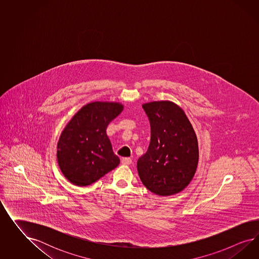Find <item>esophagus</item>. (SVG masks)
Wrapping results in <instances>:
<instances>
[{
	"label": "esophagus",
	"instance_id": "1",
	"mask_svg": "<svg viewBox=\"0 0 259 259\" xmlns=\"http://www.w3.org/2000/svg\"><path fill=\"white\" fill-rule=\"evenodd\" d=\"M121 163L123 165H129L132 163V159L130 157H122L121 158Z\"/></svg>",
	"mask_w": 259,
	"mask_h": 259
}]
</instances>
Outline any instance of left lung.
I'll return each mask as SVG.
<instances>
[{
    "label": "left lung",
    "mask_w": 259,
    "mask_h": 259,
    "mask_svg": "<svg viewBox=\"0 0 259 259\" xmlns=\"http://www.w3.org/2000/svg\"><path fill=\"white\" fill-rule=\"evenodd\" d=\"M151 127L147 152L138 163L141 182L158 196L181 192L193 180L198 163V144L184 111L169 101L144 103Z\"/></svg>",
    "instance_id": "obj_1"
}]
</instances>
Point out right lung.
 <instances>
[{"mask_svg":"<svg viewBox=\"0 0 259 259\" xmlns=\"http://www.w3.org/2000/svg\"><path fill=\"white\" fill-rule=\"evenodd\" d=\"M122 109L118 102H91L78 110L65 126L58 142L57 158L71 183L90 185L119 164L106 128Z\"/></svg>","mask_w":259,"mask_h":259,"instance_id":"add662e5","label":"right lung"}]
</instances>
